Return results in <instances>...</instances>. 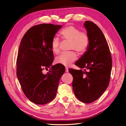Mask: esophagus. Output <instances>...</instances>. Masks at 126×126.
I'll list each match as a JSON object with an SVG mask.
<instances>
[{
  "instance_id": "obj_1",
  "label": "esophagus",
  "mask_w": 126,
  "mask_h": 126,
  "mask_svg": "<svg viewBox=\"0 0 126 126\" xmlns=\"http://www.w3.org/2000/svg\"><path fill=\"white\" fill-rule=\"evenodd\" d=\"M69 72V69L67 67H65V72Z\"/></svg>"
}]
</instances>
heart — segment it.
Instances as JSON below:
<instances>
[{"mask_svg":"<svg viewBox=\"0 0 126 126\" xmlns=\"http://www.w3.org/2000/svg\"><path fill=\"white\" fill-rule=\"evenodd\" d=\"M60 36L63 40L70 41L69 49L75 50L80 54H83L88 51L90 45V38L87 32L80 31L78 27L69 25L61 31ZM52 52L57 54L60 52V42L56 36L52 38L51 44ZM77 59V54L71 51L62 53L55 59V62L64 66H70Z\"/></svg>","mask_w":126,"mask_h":126,"instance_id":"b5f03b06","label":"heart"}]
</instances>
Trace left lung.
Segmentation results:
<instances>
[{"label":"left lung","mask_w":126,"mask_h":126,"mask_svg":"<svg viewBox=\"0 0 126 126\" xmlns=\"http://www.w3.org/2000/svg\"><path fill=\"white\" fill-rule=\"evenodd\" d=\"M84 25L90 38V45L75 63L84 70L70 69L69 71L73 76L75 95L80 101L90 103L99 99L108 87L112 62L101 30L90 21H85Z\"/></svg>","instance_id":"left-lung-1"}]
</instances>
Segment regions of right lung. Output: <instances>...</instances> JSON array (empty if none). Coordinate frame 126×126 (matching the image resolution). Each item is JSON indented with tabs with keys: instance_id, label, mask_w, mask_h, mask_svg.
<instances>
[{
	"instance_id": "obj_1",
	"label": "right lung",
	"mask_w": 126,
	"mask_h": 126,
	"mask_svg": "<svg viewBox=\"0 0 126 126\" xmlns=\"http://www.w3.org/2000/svg\"><path fill=\"white\" fill-rule=\"evenodd\" d=\"M61 27L51 24L35 25L27 31L20 42L17 77L25 96L37 105H45L54 99L60 79L65 72L61 64L51 65L54 60L51 41ZM49 67L47 74L42 73Z\"/></svg>"
}]
</instances>
